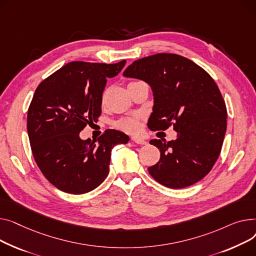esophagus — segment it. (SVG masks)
Returning a JSON list of instances; mask_svg holds the SVG:
<instances>
[{
  "mask_svg": "<svg viewBox=\"0 0 256 256\" xmlns=\"http://www.w3.org/2000/svg\"><path fill=\"white\" fill-rule=\"evenodd\" d=\"M131 140H132L133 142H135V144H146V140H144L142 138H136V136H132V138H131Z\"/></svg>",
  "mask_w": 256,
  "mask_h": 256,
  "instance_id": "obj_1",
  "label": "esophagus"
}]
</instances>
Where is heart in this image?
<instances>
[{
  "instance_id": "heart-1",
  "label": "heart",
  "mask_w": 256,
  "mask_h": 256,
  "mask_svg": "<svg viewBox=\"0 0 256 256\" xmlns=\"http://www.w3.org/2000/svg\"><path fill=\"white\" fill-rule=\"evenodd\" d=\"M118 127L120 129H122L126 132H135L138 131L140 128V123L138 118L132 116V118H125L121 121L118 122Z\"/></svg>"
}]
</instances>
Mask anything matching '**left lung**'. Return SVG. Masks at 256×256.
Returning <instances> with one entry per match:
<instances>
[{
	"label": "left lung",
	"mask_w": 256,
	"mask_h": 256,
	"mask_svg": "<svg viewBox=\"0 0 256 256\" xmlns=\"http://www.w3.org/2000/svg\"><path fill=\"white\" fill-rule=\"evenodd\" d=\"M125 78L151 86L153 112L148 127L165 130L174 126L176 138L151 140L160 160L148 174L172 189L193 185L206 176L218 159L226 132L228 112L219 88L198 64L174 54H157L134 61Z\"/></svg>",
	"instance_id": "left-lung-1"
}]
</instances>
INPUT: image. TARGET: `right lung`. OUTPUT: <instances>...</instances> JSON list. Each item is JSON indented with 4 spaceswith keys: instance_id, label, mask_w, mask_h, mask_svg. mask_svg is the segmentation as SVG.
Returning a JSON list of instances; mask_svg holds the SVG:
<instances>
[{
    "instance_id": "right-lung-1",
    "label": "right lung",
    "mask_w": 256,
    "mask_h": 256,
    "mask_svg": "<svg viewBox=\"0 0 256 256\" xmlns=\"http://www.w3.org/2000/svg\"><path fill=\"white\" fill-rule=\"evenodd\" d=\"M126 61L116 64L71 62L45 78L30 104V144L43 176L58 189L84 194L108 176L112 150L129 136L108 129L97 140H82L80 132L101 114L102 93Z\"/></svg>"
}]
</instances>
